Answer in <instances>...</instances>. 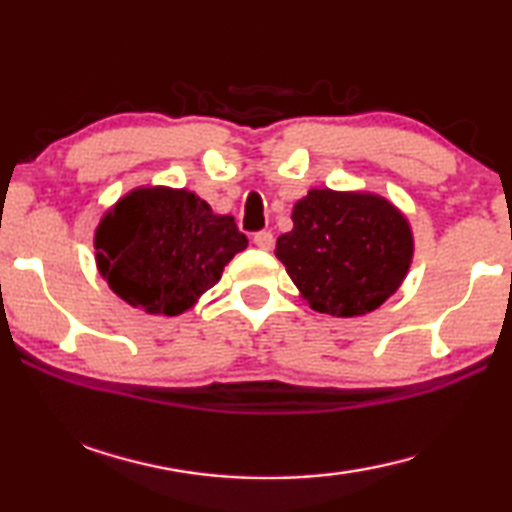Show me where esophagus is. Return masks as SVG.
Here are the masks:
<instances>
[{"label":"esophagus","mask_w":512,"mask_h":512,"mask_svg":"<svg viewBox=\"0 0 512 512\" xmlns=\"http://www.w3.org/2000/svg\"><path fill=\"white\" fill-rule=\"evenodd\" d=\"M255 246L257 248H262V250H271L273 248V235H271V232H257V235H255Z\"/></svg>","instance_id":"esophagus-1"}]
</instances>
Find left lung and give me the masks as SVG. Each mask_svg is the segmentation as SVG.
I'll return each instance as SVG.
<instances>
[{
	"label": "left lung",
	"instance_id": "obj_1",
	"mask_svg": "<svg viewBox=\"0 0 512 512\" xmlns=\"http://www.w3.org/2000/svg\"><path fill=\"white\" fill-rule=\"evenodd\" d=\"M293 230L275 257L320 314L366 316L400 289L413 259L409 219L370 192L309 189L293 205Z\"/></svg>",
	"mask_w": 512,
	"mask_h": 512
}]
</instances>
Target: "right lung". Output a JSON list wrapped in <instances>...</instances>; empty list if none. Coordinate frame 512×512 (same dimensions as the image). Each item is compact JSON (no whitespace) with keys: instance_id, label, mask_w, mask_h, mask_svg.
Here are the masks:
<instances>
[{"instance_id":"add662e5","label":"right lung","mask_w":512,"mask_h":512,"mask_svg":"<svg viewBox=\"0 0 512 512\" xmlns=\"http://www.w3.org/2000/svg\"><path fill=\"white\" fill-rule=\"evenodd\" d=\"M248 246L228 214L187 189L137 187L101 216L97 268L108 287L146 314L178 316L221 280Z\"/></svg>"}]
</instances>
